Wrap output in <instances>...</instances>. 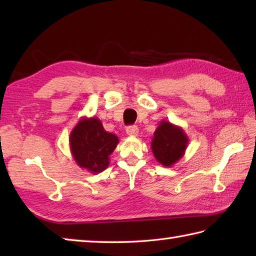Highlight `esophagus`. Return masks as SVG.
Listing matches in <instances>:
<instances>
[{
    "mask_svg": "<svg viewBox=\"0 0 256 256\" xmlns=\"http://www.w3.org/2000/svg\"><path fill=\"white\" fill-rule=\"evenodd\" d=\"M126 133L128 134V136H138V126H136V125H132V126H128L126 128Z\"/></svg>",
    "mask_w": 256,
    "mask_h": 256,
    "instance_id": "1",
    "label": "esophagus"
}]
</instances>
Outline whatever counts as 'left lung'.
<instances>
[{
	"instance_id": "obj_1",
	"label": "left lung",
	"mask_w": 256,
	"mask_h": 256,
	"mask_svg": "<svg viewBox=\"0 0 256 256\" xmlns=\"http://www.w3.org/2000/svg\"><path fill=\"white\" fill-rule=\"evenodd\" d=\"M188 138L180 126L162 120L154 133L151 150L156 160L164 167H172L183 157Z\"/></svg>"
}]
</instances>
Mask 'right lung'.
I'll use <instances>...</instances> for the list:
<instances>
[{
  "label": "right lung",
  "mask_w": 256,
  "mask_h": 256,
  "mask_svg": "<svg viewBox=\"0 0 256 256\" xmlns=\"http://www.w3.org/2000/svg\"><path fill=\"white\" fill-rule=\"evenodd\" d=\"M68 141L78 166L92 174L110 166V156L118 144V136L105 131L97 118H82L73 128Z\"/></svg>",
  "instance_id": "obj_1"
}]
</instances>
